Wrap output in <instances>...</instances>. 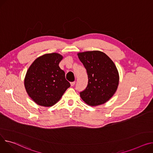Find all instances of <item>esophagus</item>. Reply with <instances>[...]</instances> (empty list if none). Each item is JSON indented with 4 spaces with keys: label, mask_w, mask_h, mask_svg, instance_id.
<instances>
[{
    "label": "esophagus",
    "mask_w": 153,
    "mask_h": 153,
    "mask_svg": "<svg viewBox=\"0 0 153 153\" xmlns=\"http://www.w3.org/2000/svg\"><path fill=\"white\" fill-rule=\"evenodd\" d=\"M75 83H76V82L74 81V82H71V86H74V85H75Z\"/></svg>",
    "instance_id": "esophagus-1"
}]
</instances>
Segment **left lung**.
Returning a JSON list of instances; mask_svg holds the SVG:
<instances>
[{"label": "left lung", "mask_w": 153, "mask_h": 153, "mask_svg": "<svg viewBox=\"0 0 153 153\" xmlns=\"http://www.w3.org/2000/svg\"><path fill=\"white\" fill-rule=\"evenodd\" d=\"M78 57L87 70L88 84L80 92L87 105L95 106L105 103L117 90L119 76L114 62L100 51L79 53Z\"/></svg>", "instance_id": "8db88e82"}]
</instances>
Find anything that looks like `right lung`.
I'll list each match as a JSON object with an SVG mask.
<instances>
[{"mask_svg": "<svg viewBox=\"0 0 153 153\" xmlns=\"http://www.w3.org/2000/svg\"><path fill=\"white\" fill-rule=\"evenodd\" d=\"M62 59L63 56L57 53L45 54L36 59L27 71L25 87L36 104L54 105L70 87L65 71L59 66Z\"/></svg>", "mask_w": 153, "mask_h": 153, "instance_id": "right-lung-1", "label": "right lung"}]
</instances>
